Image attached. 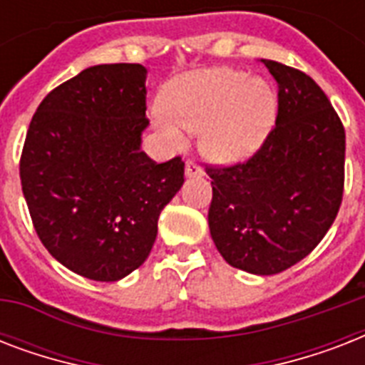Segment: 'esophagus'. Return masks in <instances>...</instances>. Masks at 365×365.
<instances>
[{
	"label": "esophagus",
	"instance_id": "34e87169",
	"mask_svg": "<svg viewBox=\"0 0 365 365\" xmlns=\"http://www.w3.org/2000/svg\"><path fill=\"white\" fill-rule=\"evenodd\" d=\"M185 176H202V168L195 160H187L185 163Z\"/></svg>",
	"mask_w": 365,
	"mask_h": 365
}]
</instances>
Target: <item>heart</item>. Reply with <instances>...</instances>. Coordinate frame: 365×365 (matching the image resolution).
<instances>
[{
    "instance_id": "obj_1",
    "label": "heart",
    "mask_w": 365,
    "mask_h": 365,
    "mask_svg": "<svg viewBox=\"0 0 365 365\" xmlns=\"http://www.w3.org/2000/svg\"><path fill=\"white\" fill-rule=\"evenodd\" d=\"M168 110H155V123L168 142L185 143L182 128L202 132L200 148L208 159L235 163L254 153L269 134L277 93L244 71L216 68L180 77L168 93Z\"/></svg>"
}]
</instances>
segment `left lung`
Segmentation results:
<instances>
[{"mask_svg":"<svg viewBox=\"0 0 365 365\" xmlns=\"http://www.w3.org/2000/svg\"><path fill=\"white\" fill-rule=\"evenodd\" d=\"M278 87V111L259 149L233 165H206L208 225L229 265L277 274L311 254L339 212L345 126L305 71L261 60Z\"/></svg>","mask_w":365,"mask_h":365,"instance_id":"obj_1","label":"left lung"}]
</instances>
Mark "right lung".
Instances as JSON below:
<instances>
[{
  "label": "right lung",
  "instance_id": "add662e5",
  "mask_svg": "<svg viewBox=\"0 0 365 365\" xmlns=\"http://www.w3.org/2000/svg\"><path fill=\"white\" fill-rule=\"evenodd\" d=\"M145 68L83 70L43 98L20 155L36 233L54 259L115 282L148 259L160 210L183 183L182 157L155 163L140 149Z\"/></svg>",
  "mask_w": 365,
  "mask_h": 365
}]
</instances>
